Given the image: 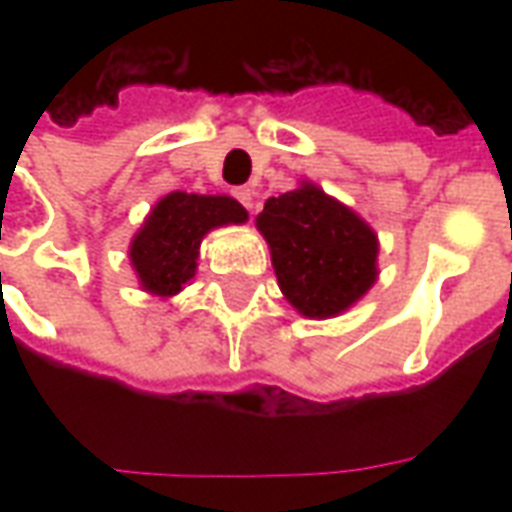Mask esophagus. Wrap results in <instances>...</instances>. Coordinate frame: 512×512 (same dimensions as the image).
I'll use <instances>...</instances> for the list:
<instances>
[{
  "label": "esophagus",
  "mask_w": 512,
  "mask_h": 512,
  "mask_svg": "<svg viewBox=\"0 0 512 512\" xmlns=\"http://www.w3.org/2000/svg\"><path fill=\"white\" fill-rule=\"evenodd\" d=\"M235 197H238V202L244 205L246 211H252V208H255V189L241 186V189H235Z\"/></svg>",
  "instance_id": "34e87169"
}]
</instances>
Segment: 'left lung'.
Instances as JSON below:
<instances>
[{
    "label": "left lung",
    "mask_w": 512,
    "mask_h": 512,
    "mask_svg": "<svg viewBox=\"0 0 512 512\" xmlns=\"http://www.w3.org/2000/svg\"><path fill=\"white\" fill-rule=\"evenodd\" d=\"M255 224L282 296L304 318H337L376 285V230L318 183L299 180L293 191L268 197Z\"/></svg>",
    "instance_id": "1"
}]
</instances>
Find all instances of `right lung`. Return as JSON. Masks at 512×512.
Instances as JSON below:
<instances>
[{
	"mask_svg": "<svg viewBox=\"0 0 512 512\" xmlns=\"http://www.w3.org/2000/svg\"><path fill=\"white\" fill-rule=\"evenodd\" d=\"M246 219L244 205L227 194H164L128 244L139 288L158 299L178 296L197 274L202 238L216 227L244 224Z\"/></svg>",
	"mask_w": 512,
	"mask_h": 512,
	"instance_id": "add662e5",
	"label": "right lung"
}]
</instances>
